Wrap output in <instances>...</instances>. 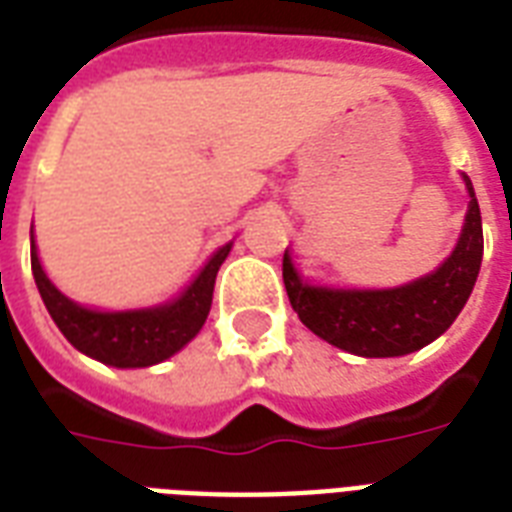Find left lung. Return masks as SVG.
I'll list each match as a JSON object with an SVG mask.
<instances>
[{"instance_id": "obj_1", "label": "left lung", "mask_w": 512, "mask_h": 512, "mask_svg": "<svg viewBox=\"0 0 512 512\" xmlns=\"http://www.w3.org/2000/svg\"><path fill=\"white\" fill-rule=\"evenodd\" d=\"M468 212L460 239L436 271L398 287H332L305 279L292 252H284V287L305 327L329 345L361 358H396L425 348L452 327L476 287L484 228L470 177Z\"/></svg>"}]
</instances>
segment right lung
Segmentation results:
<instances>
[{
	"label": "right lung",
	"instance_id": "1",
	"mask_svg": "<svg viewBox=\"0 0 512 512\" xmlns=\"http://www.w3.org/2000/svg\"><path fill=\"white\" fill-rule=\"evenodd\" d=\"M233 241L217 247L199 273L167 303L127 308V311H100L63 295L39 260L34 225H31V271L44 308L79 353L116 369H146L172 358L199 335L212 308L215 279L225 257L231 255Z\"/></svg>",
	"mask_w": 512,
	"mask_h": 512
}]
</instances>
